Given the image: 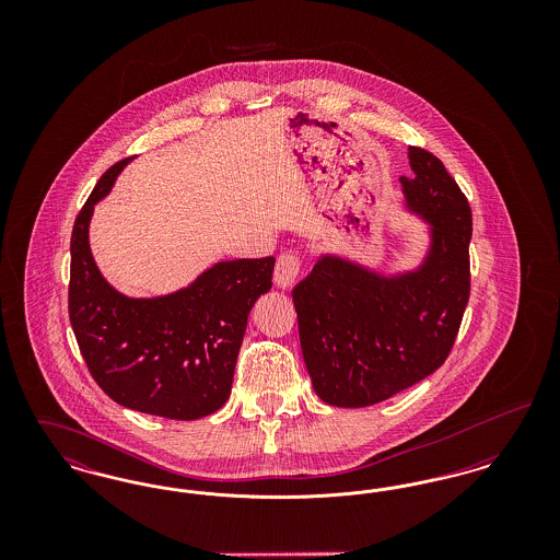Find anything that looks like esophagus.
<instances>
[{
  "mask_svg": "<svg viewBox=\"0 0 560 560\" xmlns=\"http://www.w3.org/2000/svg\"><path fill=\"white\" fill-rule=\"evenodd\" d=\"M300 270H302V260L295 256V254H281L277 258V265H275V272H272V279H275V285L281 288V290H290L295 279L300 277Z\"/></svg>",
  "mask_w": 560,
  "mask_h": 560,
  "instance_id": "1",
  "label": "esophagus"
}]
</instances>
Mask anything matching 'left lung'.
<instances>
[{"label": "left lung", "mask_w": 560, "mask_h": 560, "mask_svg": "<svg viewBox=\"0 0 560 560\" xmlns=\"http://www.w3.org/2000/svg\"><path fill=\"white\" fill-rule=\"evenodd\" d=\"M407 155L402 208L427 226L418 265L384 270L320 254L293 288L304 365L334 407H370L436 372L470 295V206L434 155L416 147Z\"/></svg>", "instance_id": "1"}]
</instances>
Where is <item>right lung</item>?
Wrapping results in <instances>:
<instances>
[{"label":"right lung","mask_w":560,"mask_h":560,"mask_svg":"<svg viewBox=\"0 0 560 560\" xmlns=\"http://www.w3.org/2000/svg\"><path fill=\"white\" fill-rule=\"evenodd\" d=\"M98 180L71 235L69 317L96 384L128 409L167 420H199L231 397L247 317L272 288L275 258L220 260L188 285L151 298L113 288L90 247V222L117 176Z\"/></svg>","instance_id":"right-lung-1"}]
</instances>
